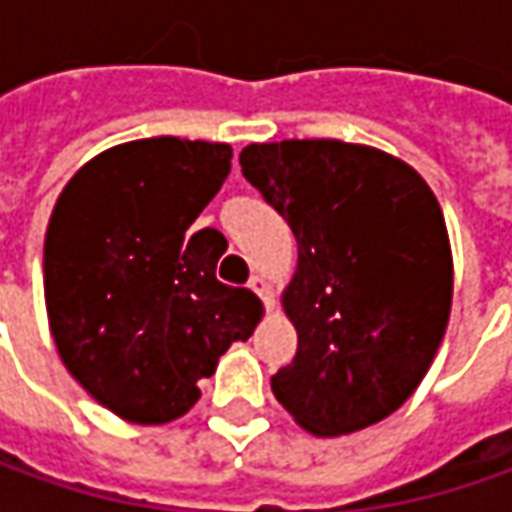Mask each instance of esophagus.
Instances as JSON below:
<instances>
[{
	"mask_svg": "<svg viewBox=\"0 0 512 512\" xmlns=\"http://www.w3.org/2000/svg\"><path fill=\"white\" fill-rule=\"evenodd\" d=\"M247 287L256 293V296H262V302H265V307L270 310L273 307V296H270V285H267L262 276H250V282H247Z\"/></svg>",
	"mask_w": 512,
	"mask_h": 512,
	"instance_id": "1",
	"label": "esophagus"
}]
</instances>
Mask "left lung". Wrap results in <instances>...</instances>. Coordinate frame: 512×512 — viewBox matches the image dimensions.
<instances>
[{"instance_id":"left-lung-1","label":"left lung","mask_w":512,"mask_h":512,"mask_svg":"<svg viewBox=\"0 0 512 512\" xmlns=\"http://www.w3.org/2000/svg\"><path fill=\"white\" fill-rule=\"evenodd\" d=\"M239 165L299 245L282 293L299 347L273 396L313 436L382 422L419 387L450 319L433 190L402 159L339 139L247 145Z\"/></svg>"}]
</instances>
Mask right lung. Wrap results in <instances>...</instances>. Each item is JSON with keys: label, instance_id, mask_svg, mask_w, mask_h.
<instances>
[{"label": "right lung", "instance_id": "1", "mask_svg": "<svg viewBox=\"0 0 512 512\" xmlns=\"http://www.w3.org/2000/svg\"><path fill=\"white\" fill-rule=\"evenodd\" d=\"M233 150L176 136L93 156L59 193L45 233V305L68 373L136 424L199 402L233 342L262 319L247 287L222 285L216 230L187 227L219 193Z\"/></svg>", "mask_w": 512, "mask_h": 512}]
</instances>
